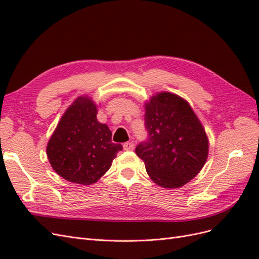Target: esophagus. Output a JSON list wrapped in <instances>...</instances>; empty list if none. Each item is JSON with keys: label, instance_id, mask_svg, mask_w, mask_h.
<instances>
[{"label": "esophagus", "instance_id": "obj_1", "mask_svg": "<svg viewBox=\"0 0 259 259\" xmlns=\"http://www.w3.org/2000/svg\"><path fill=\"white\" fill-rule=\"evenodd\" d=\"M123 148H124V150L131 151V150H134L135 145H134V143H125V144L123 145Z\"/></svg>", "mask_w": 259, "mask_h": 259}]
</instances>
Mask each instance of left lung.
Masks as SVG:
<instances>
[{
	"label": "left lung",
	"mask_w": 259,
	"mask_h": 259,
	"mask_svg": "<svg viewBox=\"0 0 259 259\" xmlns=\"http://www.w3.org/2000/svg\"><path fill=\"white\" fill-rule=\"evenodd\" d=\"M145 109L148 138L135 152L156 185L169 189L183 187L206 162V133L188 101L176 94L158 93Z\"/></svg>",
	"instance_id": "obj_1"
}]
</instances>
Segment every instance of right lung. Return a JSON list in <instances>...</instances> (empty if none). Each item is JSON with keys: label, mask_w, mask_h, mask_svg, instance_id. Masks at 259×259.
I'll list each match as a JSON object with an SVG mask.
<instances>
[{"label": "right lung", "mask_w": 259, "mask_h": 259, "mask_svg": "<svg viewBox=\"0 0 259 259\" xmlns=\"http://www.w3.org/2000/svg\"><path fill=\"white\" fill-rule=\"evenodd\" d=\"M96 115L97 106L90 97H77L61 116L48 144L52 167L68 182L95 184L123 149L111 142V131Z\"/></svg>", "instance_id": "obj_1"}]
</instances>
